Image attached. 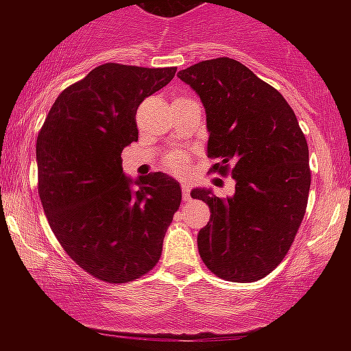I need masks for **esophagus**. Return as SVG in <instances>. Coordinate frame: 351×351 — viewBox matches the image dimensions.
Wrapping results in <instances>:
<instances>
[{"label":"esophagus","mask_w":351,"mask_h":351,"mask_svg":"<svg viewBox=\"0 0 351 351\" xmlns=\"http://www.w3.org/2000/svg\"><path fill=\"white\" fill-rule=\"evenodd\" d=\"M181 191H183V199L188 201L189 199V191H191V188H189V184L186 183V181H183V183H181Z\"/></svg>","instance_id":"esophagus-1"}]
</instances>
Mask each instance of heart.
<instances>
[{
  "label": "heart",
  "instance_id": "b5f03b06",
  "mask_svg": "<svg viewBox=\"0 0 351 351\" xmlns=\"http://www.w3.org/2000/svg\"><path fill=\"white\" fill-rule=\"evenodd\" d=\"M165 165H167V168H170L171 171L184 173V170H186V156L178 152L171 153V155H168L167 160H165Z\"/></svg>",
  "mask_w": 351,
  "mask_h": 351
}]
</instances>
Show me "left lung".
<instances>
[{"label": "left lung", "mask_w": 351, "mask_h": 351, "mask_svg": "<svg viewBox=\"0 0 351 351\" xmlns=\"http://www.w3.org/2000/svg\"><path fill=\"white\" fill-rule=\"evenodd\" d=\"M206 110L211 171L236 181L221 199L195 188L209 206L198 251L213 274L256 282L282 263L304 219L310 189L308 147L293 110L244 64L217 58L178 72Z\"/></svg>", "instance_id": "8db88e82"}]
</instances>
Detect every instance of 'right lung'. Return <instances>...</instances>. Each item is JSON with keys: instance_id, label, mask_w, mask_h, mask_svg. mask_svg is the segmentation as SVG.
<instances>
[{"instance_id": "add662e5", "label": "right lung", "mask_w": 351, "mask_h": 351, "mask_svg": "<svg viewBox=\"0 0 351 351\" xmlns=\"http://www.w3.org/2000/svg\"><path fill=\"white\" fill-rule=\"evenodd\" d=\"M175 72L102 64L60 92L38 135L39 198L52 232L74 263L110 284L155 267L180 208L171 176L134 181L122 170V150L138 140L136 108Z\"/></svg>"}]
</instances>
